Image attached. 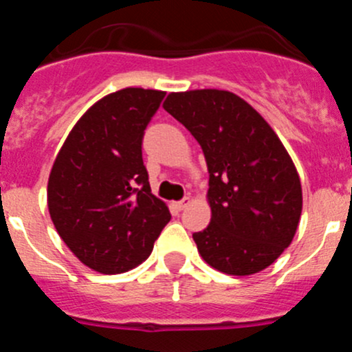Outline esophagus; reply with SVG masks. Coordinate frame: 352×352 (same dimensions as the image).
<instances>
[{
    "mask_svg": "<svg viewBox=\"0 0 352 352\" xmlns=\"http://www.w3.org/2000/svg\"><path fill=\"white\" fill-rule=\"evenodd\" d=\"M188 204H190V197H185V199H182V201H178V203H174L173 206L176 208V210H178V211H182V210H185V208L188 206Z\"/></svg>",
    "mask_w": 352,
    "mask_h": 352,
    "instance_id": "1",
    "label": "esophagus"
}]
</instances>
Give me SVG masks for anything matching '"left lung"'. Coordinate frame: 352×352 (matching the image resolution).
Here are the masks:
<instances>
[{
  "label": "left lung",
  "mask_w": 352,
  "mask_h": 352,
  "mask_svg": "<svg viewBox=\"0 0 352 352\" xmlns=\"http://www.w3.org/2000/svg\"><path fill=\"white\" fill-rule=\"evenodd\" d=\"M164 109L206 158L211 222L192 234L199 254L227 275L268 268L291 245L303 203L280 139L256 109L222 89L170 93Z\"/></svg>",
  "instance_id": "8db88e82"
}]
</instances>
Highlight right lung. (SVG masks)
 Instances as JSON below:
<instances>
[{
  "mask_svg": "<svg viewBox=\"0 0 352 352\" xmlns=\"http://www.w3.org/2000/svg\"><path fill=\"white\" fill-rule=\"evenodd\" d=\"M166 93L125 88L86 111L56 157L47 185L56 231L80 263L105 275L148 259L170 220L151 194L142 138Z\"/></svg>",
  "mask_w": 352,
  "mask_h": 352,
  "instance_id": "add662e5",
  "label": "right lung"
}]
</instances>
